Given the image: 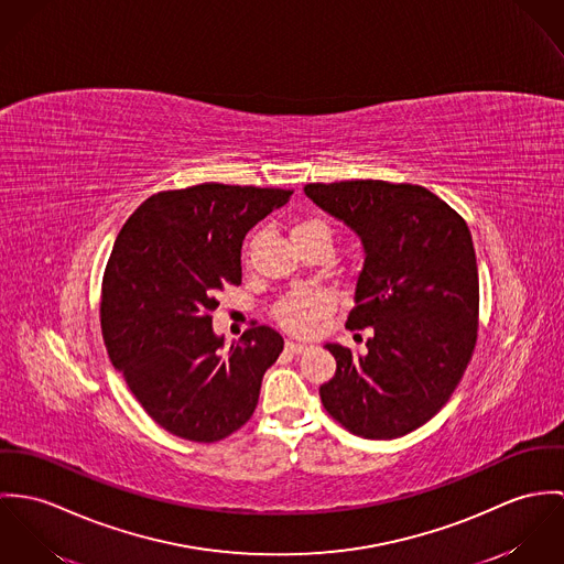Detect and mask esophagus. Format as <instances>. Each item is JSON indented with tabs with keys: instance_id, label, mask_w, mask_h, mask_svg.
Here are the masks:
<instances>
[{
	"instance_id": "obj_1",
	"label": "esophagus",
	"mask_w": 564,
	"mask_h": 564,
	"mask_svg": "<svg viewBox=\"0 0 564 564\" xmlns=\"http://www.w3.org/2000/svg\"><path fill=\"white\" fill-rule=\"evenodd\" d=\"M285 350H288V352H292V355H303V352H307V350H310V346H305V344H296V341H285Z\"/></svg>"
}]
</instances>
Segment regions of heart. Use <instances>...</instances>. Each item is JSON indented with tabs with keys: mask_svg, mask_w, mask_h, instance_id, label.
Listing matches in <instances>:
<instances>
[{
	"mask_svg": "<svg viewBox=\"0 0 564 564\" xmlns=\"http://www.w3.org/2000/svg\"><path fill=\"white\" fill-rule=\"evenodd\" d=\"M292 240L294 242L324 240L333 247V231H330L328 223H324L322 218L310 216L294 225ZM272 315L285 330H290L294 335H310L317 328L322 317L326 315V303L313 292H296V294H290L283 301H279Z\"/></svg>",
	"mask_w": 564,
	"mask_h": 564,
	"instance_id": "heart-1",
	"label": "heart"
}]
</instances>
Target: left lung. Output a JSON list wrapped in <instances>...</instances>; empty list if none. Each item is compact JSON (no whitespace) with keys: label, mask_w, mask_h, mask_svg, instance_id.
I'll list each match as a JSON object with an SVG mask.
<instances>
[{"label":"left lung","mask_w":564,"mask_h":564,"mask_svg":"<svg viewBox=\"0 0 564 564\" xmlns=\"http://www.w3.org/2000/svg\"><path fill=\"white\" fill-rule=\"evenodd\" d=\"M305 194L366 252L346 328H368V350L324 346L337 370L319 387L322 404L352 435L402 437L437 415L474 355L480 288L471 234L437 194L413 184H307Z\"/></svg>","instance_id":"8db88e82"}]
</instances>
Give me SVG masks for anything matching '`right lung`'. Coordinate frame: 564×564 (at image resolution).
Instances as JSON below:
<instances>
[{"mask_svg":"<svg viewBox=\"0 0 564 564\" xmlns=\"http://www.w3.org/2000/svg\"><path fill=\"white\" fill-rule=\"evenodd\" d=\"M292 189L200 184L149 196L106 265L101 330L112 366L149 417L175 437L214 443L251 420L283 337L252 326L223 350L216 294L242 283V242Z\"/></svg>","mask_w":564,"mask_h":564,"instance_id":"obj_1","label":"right lung"}]
</instances>
